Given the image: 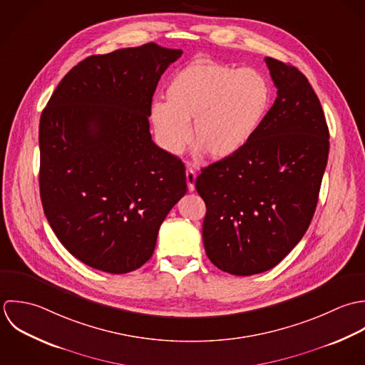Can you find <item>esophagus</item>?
<instances>
[{
  "label": "esophagus",
  "instance_id": "esophagus-1",
  "mask_svg": "<svg viewBox=\"0 0 365 365\" xmlns=\"http://www.w3.org/2000/svg\"><path fill=\"white\" fill-rule=\"evenodd\" d=\"M195 180H196V172L192 168L186 169V182H187L189 192L195 190Z\"/></svg>",
  "mask_w": 365,
  "mask_h": 365
}]
</instances>
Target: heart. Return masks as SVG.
<instances>
[{
	"label": "heart",
	"instance_id": "1",
	"mask_svg": "<svg viewBox=\"0 0 365 365\" xmlns=\"http://www.w3.org/2000/svg\"><path fill=\"white\" fill-rule=\"evenodd\" d=\"M165 96L166 103L155 101L149 111L159 145L180 155L192 137L212 159H225L247 145L271 104V87L259 72L235 71L206 58L173 74Z\"/></svg>",
	"mask_w": 365,
	"mask_h": 365
}]
</instances>
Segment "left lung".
<instances>
[{
    "label": "left lung",
    "instance_id": "1",
    "mask_svg": "<svg viewBox=\"0 0 365 365\" xmlns=\"http://www.w3.org/2000/svg\"><path fill=\"white\" fill-rule=\"evenodd\" d=\"M277 100L241 150L202 169L203 242L224 272L248 277L278 265L313 219L329 156V128L304 74L265 58Z\"/></svg>",
    "mask_w": 365,
    "mask_h": 365
}]
</instances>
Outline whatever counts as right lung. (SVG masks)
<instances>
[{"label":"right lung","mask_w":365,"mask_h":365,"mask_svg":"<svg viewBox=\"0 0 365 365\" xmlns=\"http://www.w3.org/2000/svg\"><path fill=\"white\" fill-rule=\"evenodd\" d=\"M182 53L150 42L90 56L42 111L43 212L65 248L94 269L143 267L162 221L187 190L183 162L149 133L158 81Z\"/></svg>","instance_id":"add662e5"}]
</instances>
